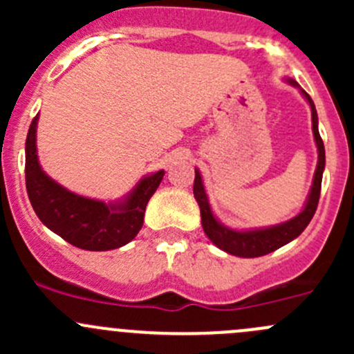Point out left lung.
I'll return each instance as SVG.
<instances>
[{
  "mask_svg": "<svg viewBox=\"0 0 354 354\" xmlns=\"http://www.w3.org/2000/svg\"><path fill=\"white\" fill-rule=\"evenodd\" d=\"M289 84L292 87H298L295 80L288 78ZM299 92L303 94V97L308 101L310 108H312V130H313V138H315L317 144V152H319V160H317V169L313 174V183L310 188V194L306 197L305 207H303L301 212L298 216H295L292 219L286 221V223L276 224V226L269 227H257V230H231V227L224 226L223 223L216 219L212 209H210L209 198H207L205 188H203L202 176H200V171L195 169V181H194V195L195 200L198 202L200 207V216H202V227L205 231V234L209 236V240L212 241L217 248L224 250L226 253L231 255L243 257V259H253V257H262L267 253L274 252V250L281 248L289 241H292L295 238H298L299 234L305 231V227L308 226L310 221H312L313 214H315L317 205H319L320 198V187H322V174L326 169V149H324V142L320 138L319 133V118H317V109L313 104L312 97L306 94L303 88H299Z\"/></svg>",
  "mask_w": 354,
  "mask_h": 354,
  "instance_id": "obj_1",
  "label": "left lung"
}]
</instances>
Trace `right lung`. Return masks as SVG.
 <instances>
[{"label": "right lung", "mask_w": 354, "mask_h": 354, "mask_svg": "<svg viewBox=\"0 0 354 354\" xmlns=\"http://www.w3.org/2000/svg\"><path fill=\"white\" fill-rule=\"evenodd\" d=\"M37 120L39 114L32 120L25 140V185L42 224L68 243L91 252H106L130 243L142 230L145 207L162 181L164 171L142 178L118 202L82 197L42 171L35 145Z\"/></svg>", "instance_id": "obj_1"}]
</instances>
